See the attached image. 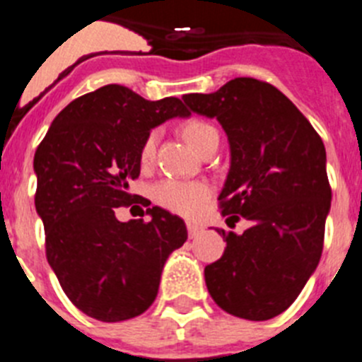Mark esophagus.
<instances>
[{
	"mask_svg": "<svg viewBox=\"0 0 362 362\" xmlns=\"http://www.w3.org/2000/svg\"><path fill=\"white\" fill-rule=\"evenodd\" d=\"M187 230H188V235H190V238H196V235H199V232L203 230V226L196 225V223H187Z\"/></svg>",
	"mask_w": 362,
	"mask_h": 362,
	"instance_id": "esophagus-1",
	"label": "esophagus"
}]
</instances>
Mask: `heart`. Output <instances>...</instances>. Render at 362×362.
Instances as JSON below:
<instances>
[{
	"instance_id": "obj_1",
	"label": "heart",
	"mask_w": 362,
	"mask_h": 362,
	"mask_svg": "<svg viewBox=\"0 0 362 362\" xmlns=\"http://www.w3.org/2000/svg\"><path fill=\"white\" fill-rule=\"evenodd\" d=\"M183 136L192 148L199 152L214 136H219L212 124L201 119H190L185 123ZM156 145H158V132H150L141 145L139 159L141 165L146 166L152 163L153 153H156ZM152 196L156 203H159L163 209L170 212L181 214V216L192 217L201 210L203 203L209 199L210 188L199 181H177V179H166L156 185L152 190Z\"/></svg>"
}]
</instances>
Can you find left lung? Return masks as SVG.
<instances>
[{"label":"left lung","mask_w":362,"mask_h":362,"mask_svg":"<svg viewBox=\"0 0 362 362\" xmlns=\"http://www.w3.org/2000/svg\"><path fill=\"white\" fill-rule=\"evenodd\" d=\"M183 101L199 116L216 117L228 137L221 214L250 221L243 233L219 230L226 248L204 268L206 288L235 317H276L321 259L332 201L322 139L283 92L254 78H235Z\"/></svg>","instance_id":"1"}]
</instances>
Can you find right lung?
Masks as SVG:
<instances>
[{
    "instance_id": "obj_1",
    "label": "right lung",
    "mask_w": 362,
    "mask_h": 362,
    "mask_svg": "<svg viewBox=\"0 0 362 362\" xmlns=\"http://www.w3.org/2000/svg\"><path fill=\"white\" fill-rule=\"evenodd\" d=\"M188 116L177 98L148 101L127 86L105 85L66 105L37 146L36 212L47 259L88 317L141 315L158 296L168 255L187 241L185 221L159 206L146 210L148 223H121L116 209L134 201L129 183L141 172L150 130Z\"/></svg>"
}]
</instances>
